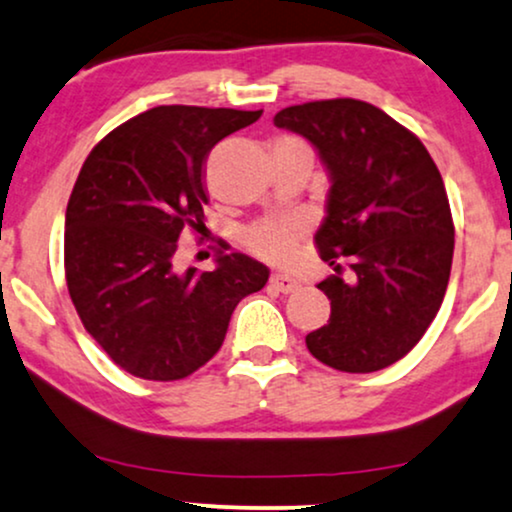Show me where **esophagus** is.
I'll return each mask as SVG.
<instances>
[{"mask_svg": "<svg viewBox=\"0 0 512 512\" xmlns=\"http://www.w3.org/2000/svg\"><path fill=\"white\" fill-rule=\"evenodd\" d=\"M270 282H273V287L277 289V292H282V294L294 292V289L299 287V280H294V277L282 275V273H273V277H270Z\"/></svg>", "mask_w": 512, "mask_h": 512, "instance_id": "34e87169", "label": "esophagus"}]
</instances>
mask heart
<instances>
[{"label": "heart", "mask_w": 512, "mask_h": 512, "mask_svg": "<svg viewBox=\"0 0 512 512\" xmlns=\"http://www.w3.org/2000/svg\"><path fill=\"white\" fill-rule=\"evenodd\" d=\"M301 235L299 220H263L246 230L244 242L256 256L273 263H289L294 258L296 239Z\"/></svg>", "instance_id": "heart-1"}]
</instances>
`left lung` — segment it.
<instances>
[{
    "instance_id": "1",
    "label": "left lung",
    "mask_w": 512,
    "mask_h": 512,
    "mask_svg": "<svg viewBox=\"0 0 512 512\" xmlns=\"http://www.w3.org/2000/svg\"><path fill=\"white\" fill-rule=\"evenodd\" d=\"M277 128L306 137L327 173V216L315 232L334 275L327 325L306 337L320 363L375 372L420 342L449 287L453 218L430 151L382 109L323 99L275 113Z\"/></svg>"
}]
</instances>
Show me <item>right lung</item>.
Masks as SVG:
<instances>
[{
	"label": "right lung",
	"mask_w": 512,
	"mask_h": 512,
	"mask_svg": "<svg viewBox=\"0 0 512 512\" xmlns=\"http://www.w3.org/2000/svg\"><path fill=\"white\" fill-rule=\"evenodd\" d=\"M263 111L156 106L90 151L66 208L63 266L85 330L142 380L192 375L223 346L232 311L270 270L218 251L216 270L175 266L178 239L201 230L204 163Z\"/></svg>",
	"instance_id": "1"
}]
</instances>
